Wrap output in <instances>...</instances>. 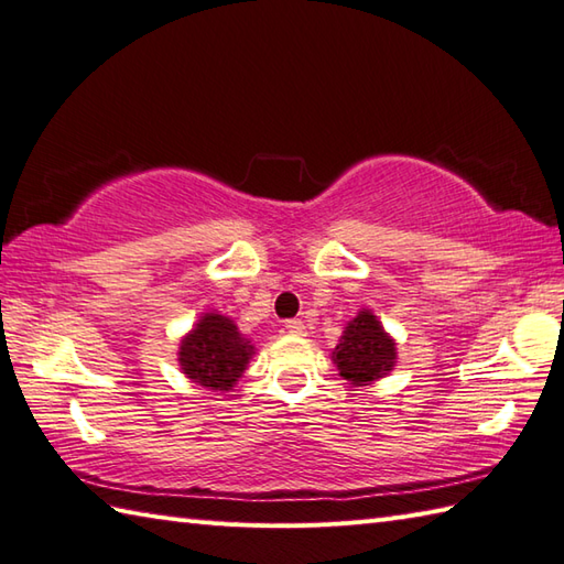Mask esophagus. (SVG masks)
Returning a JSON list of instances; mask_svg holds the SVG:
<instances>
[{
	"instance_id": "34e87169",
	"label": "esophagus",
	"mask_w": 564,
	"mask_h": 564,
	"mask_svg": "<svg viewBox=\"0 0 564 564\" xmlns=\"http://www.w3.org/2000/svg\"><path fill=\"white\" fill-rule=\"evenodd\" d=\"M284 328L290 330V333H294V336H302V333H304V321L302 318H290V321H284Z\"/></svg>"
}]
</instances>
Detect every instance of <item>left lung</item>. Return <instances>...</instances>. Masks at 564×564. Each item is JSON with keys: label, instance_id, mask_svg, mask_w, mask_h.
Segmentation results:
<instances>
[{"label": "left lung", "instance_id": "8db88e82", "mask_svg": "<svg viewBox=\"0 0 564 564\" xmlns=\"http://www.w3.org/2000/svg\"><path fill=\"white\" fill-rule=\"evenodd\" d=\"M343 379L355 387L372 384L375 379L394 370L397 343L379 324L372 312H360L343 330L336 350H333Z\"/></svg>", "mask_w": 564, "mask_h": 564}]
</instances>
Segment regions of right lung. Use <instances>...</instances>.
Instances as JSON below:
<instances>
[{
	"label": "right lung",
	"mask_w": 564,
	"mask_h": 564,
	"mask_svg": "<svg viewBox=\"0 0 564 564\" xmlns=\"http://www.w3.org/2000/svg\"><path fill=\"white\" fill-rule=\"evenodd\" d=\"M256 346L224 314H204L180 343L182 372L199 387L228 392L248 367Z\"/></svg>",
	"instance_id": "right-lung-1"
}]
</instances>
